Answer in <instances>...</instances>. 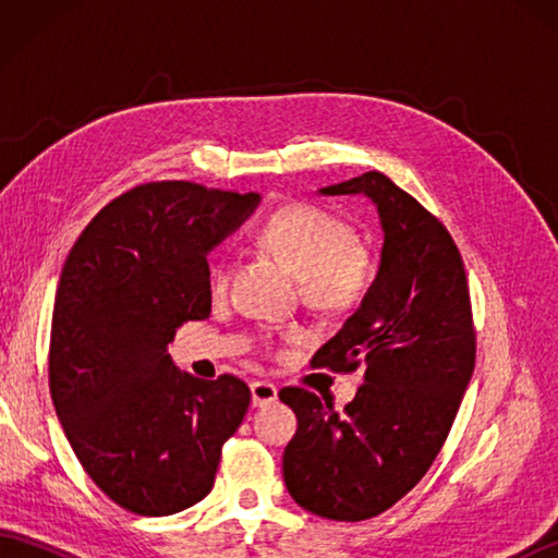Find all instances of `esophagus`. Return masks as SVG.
Returning a JSON list of instances; mask_svg holds the SVG:
<instances>
[{
	"label": "esophagus",
	"mask_w": 558,
	"mask_h": 558,
	"mask_svg": "<svg viewBox=\"0 0 558 558\" xmlns=\"http://www.w3.org/2000/svg\"><path fill=\"white\" fill-rule=\"evenodd\" d=\"M278 400V388L270 381H252V402L256 408H264L268 402Z\"/></svg>",
	"instance_id": "obj_1"
}]
</instances>
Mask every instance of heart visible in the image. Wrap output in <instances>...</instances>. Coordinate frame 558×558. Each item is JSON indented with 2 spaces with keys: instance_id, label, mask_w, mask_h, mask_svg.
<instances>
[{
  "instance_id": "heart-1",
  "label": "heart",
  "mask_w": 558,
  "mask_h": 558,
  "mask_svg": "<svg viewBox=\"0 0 558 558\" xmlns=\"http://www.w3.org/2000/svg\"><path fill=\"white\" fill-rule=\"evenodd\" d=\"M258 244L280 256L304 282L306 300L324 310H348L369 290L374 260L354 244L350 222L318 206L292 204L280 208L258 228ZM232 258L220 252L210 260L213 294L230 286Z\"/></svg>"
}]
</instances>
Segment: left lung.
Masks as SVG:
<instances>
[{
  "label": "left lung",
  "mask_w": 558,
  "mask_h": 558,
  "mask_svg": "<svg viewBox=\"0 0 558 558\" xmlns=\"http://www.w3.org/2000/svg\"><path fill=\"white\" fill-rule=\"evenodd\" d=\"M318 192L372 201L381 266L357 312L312 360L330 372L362 366L354 400L336 412L306 388L280 390L298 414L282 477L304 511L357 523L388 511L432 468L475 369V328L453 236L417 198L376 170Z\"/></svg>",
  "instance_id": "1"
}]
</instances>
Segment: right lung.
<instances>
[{"mask_svg":"<svg viewBox=\"0 0 558 558\" xmlns=\"http://www.w3.org/2000/svg\"><path fill=\"white\" fill-rule=\"evenodd\" d=\"M258 194L148 182L110 201L64 260L50 333V393L88 477L138 515H172L213 489L252 390L174 366L184 322L210 314L208 252Z\"/></svg>","mask_w":558,"mask_h":558,"instance_id":"add662e5","label":"right lung"}]
</instances>
